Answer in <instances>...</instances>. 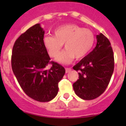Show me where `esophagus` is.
Masks as SVG:
<instances>
[{"label": "esophagus", "mask_w": 126, "mask_h": 126, "mask_svg": "<svg viewBox=\"0 0 126 126\" xmlns=\"http://www.w3.org/2000/svg\"><path fill=\"white\" fill-rule=\"evenodd\" d=\"M65 70H66V73H68V72H69L71 70H72V69L70 68H66Z\"/></svg>", "instance_id": "34e87169"}]
</instances>
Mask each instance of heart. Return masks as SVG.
I'll return each mask as SVG.
<instances>
[{"label": "heart", "instance_id": "heart-1", "mask_svg": "<svg viewBox=\"0 0 126 126\" xmlns=\"http://www.w3.org/2000/svg\"><path fill=\"white\" fill-rule=\"evenodd\" d=\"M54 36H46L43 43L49 55L55 58L60 52L63 44L65 50L57 57L62 64H69L73 60H80L90 52L94 43V35L88 29L73 24H66L57 28Z\"/></svg>", "mask_w": 126, "mask_h": 126}]
</instances>
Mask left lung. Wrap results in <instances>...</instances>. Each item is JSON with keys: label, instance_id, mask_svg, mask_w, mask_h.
Here are the masks:
<instances>
[{"label": "left lung", "instance_id": "left-lung-1", "mask_svg": "<svg viewBox=\"0 0 126 126\" xmlns=\"http://www.w3.org/2000/svg\"><path fill=\"white\" fill-rule=\"evenodd\" d=\"M94 49L73 67L79 71V79L73 83L76 94L92 100L106 90L114 70V55L109 39L102 33L96 36Z\"/></svg>", "mask_w": 126, "mask_h": 126}]
</instances>
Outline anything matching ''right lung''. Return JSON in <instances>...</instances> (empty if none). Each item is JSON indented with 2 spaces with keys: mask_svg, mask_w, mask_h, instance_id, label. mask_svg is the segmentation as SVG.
I'll return each instance as SVG.
<instances>
[{
  "mask_svg": "<svg viewBox=\"0 0 126 126\" xmlns=\"http://www.w3.org/2000/svg\"><path fill=\"white\" fill-rule=\"evenodd\" d=\"M44 30L40 24L29 28L14 44L11 67L25 94L35 101L49 102L57 96L58 82L65 69L50 57L43 43ZM50 63L51 68L45 69Z\"/></svg>",
  "mask_w": 126,
  "mask_h": 126,
  "instance_id": "add662e5",
  "label": "right lung"
}]
</instances>
